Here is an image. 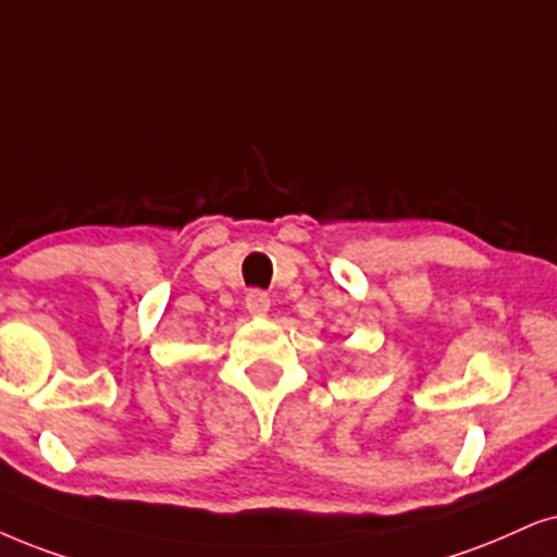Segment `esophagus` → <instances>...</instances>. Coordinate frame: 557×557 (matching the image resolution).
Here are the masks:
<instances>
[{"instance_id": "esophagus-1", "label": "esophagus", "mask_w": 557, "mask_h": 557, "mask_svg": "<svg viewBox=\"0 0 557 557\" xmlns=\"http://www.w3.org/2000/svg\"><path fill=\"white\" fill-rule=\"evenodd\" d=\"M246 311L251 315H267V311H270V295L264 290H249V295H246Z\"/></svg>"}]
</instances>
